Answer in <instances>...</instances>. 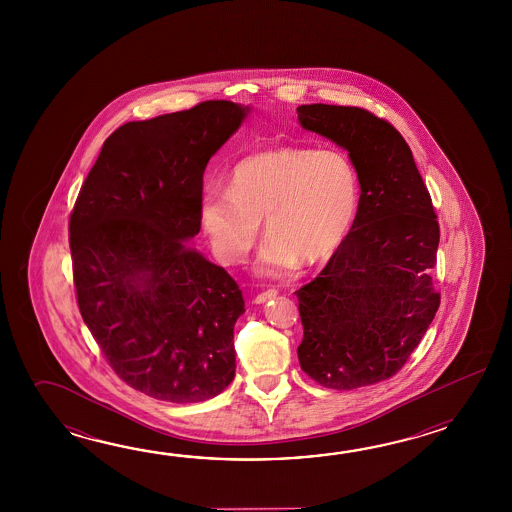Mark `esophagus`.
Here are the masks:
<instances>
[{
	"mask_svg": "<svg viewBox=\"0 0 512 512\" xmlns=\"http://www.w3.org/2000/svg\"><path fill=\"white\" fill-rule=\"evenodd\" d=\"M276 294H278V291H274V289H271V291H265V293L256 294V296H254V304H265L267 300L276 298Z\"/></svg>",
	"mask_w": 512,
	"mask_h": 512,
	"instance_id": "obj_1",
	"label": "esophagus"
}]
</instances>
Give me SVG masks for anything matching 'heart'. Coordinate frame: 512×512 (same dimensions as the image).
Returning a JSON list of instances; mask_svg holds the SVG:
<instances>
[{"label": "heart", "instance_id": "1", "mask_svg": "<svg viewBox=\"0 0 512 512\" xmlns=\"http://www.w3.org/2000/svg\"><path fill=\"white\" fill-rule=\"evenodd\" d=\"M359 207V177L338 150L278 148L241 159L229 188L205 186L199 223L214 256L223 263L247 258L260 236L269 240L254 271L283 276L300 263L327 260L344 241Z\"/></svg>", "mask_w": 512, "mask_h": 512}]
</instances>
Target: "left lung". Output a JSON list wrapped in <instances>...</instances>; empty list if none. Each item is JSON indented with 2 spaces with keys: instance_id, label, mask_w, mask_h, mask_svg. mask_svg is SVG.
<instances>
[{
  "instance_id": "left-lung-1",
  "label": "left lung",
  "mask_w": 512,
  "mask_h": 512,
  "mask_svg": "<svg viewBox=\"0 0 512 512\" xmlns=\"http://www.w3.org/2000/svg\"><path fill=\"white\" fill-rule=\"evenodd\" d=\"M296 113L304 130L348 152L360 185L348 236L294 293L304 326L298 360L318 384L355 390L401 370L432 324L439 225L412 150L392 124L348 106Z\"/></svg>"
}]
</instances>
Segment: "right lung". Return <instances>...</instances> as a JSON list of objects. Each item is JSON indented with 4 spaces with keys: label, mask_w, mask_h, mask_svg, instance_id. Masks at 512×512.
I'll use <instances>...</instances> for the list:
<instances>
[{
    "label": "right lung",
    "mask_w": 512,
    "mask_h": 512,
    "mask_svg": "<svg viewBox=\"0 0 512 512\" xmlns=\"http://www.w3.org/2000/svg\"><path fill=\"white\" fill-rule=\"evenodd\" d=\"M251 106L208 100L128 122L104 142L69 221L78 307L133 390L201 403L236 373L238 283L194 245L208 161Z\"/></svg>",
    "instance_id": "obj_1"
}]
</instances>
